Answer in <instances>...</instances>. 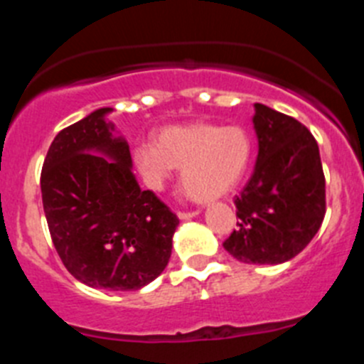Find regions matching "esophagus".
Segmentation results:
<instances>
[{
	"instance_id": "1",
	"label": "esophagus",
	"mask_w": 364,
	"mask_h": 364,
	"mask_svg": "<svg viewBox=\"0 0 364 364\" xmlns=\"http://www.w3.org/2000/svg\"><path fill=\"white\" fill-rule=\"evenodd\" d=\"M198 215V211H191V213H186V211H178L180 220H189V218H195Z\"/></svg>"
}]
</instances>
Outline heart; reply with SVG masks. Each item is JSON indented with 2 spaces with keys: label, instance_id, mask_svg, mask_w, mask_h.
<instances>
[{
  "label": "heart",
  "instance_id": "1",
  "mask_svg": "<svg viewBox=\"0 0 364 364\" xmlns=\"http://www.w3.org/2000/svg\"><path fill=\"white\" fill-rule=\"evenodd\" d=\"M252 159V140L237 125H171L153 144L133 149V162L144 184L160 191L180 169V184L197 202L224 197L239 184Z\"/></svg>",
  "mask_w": 364,
  "mask_h": 364
}]
</instances>
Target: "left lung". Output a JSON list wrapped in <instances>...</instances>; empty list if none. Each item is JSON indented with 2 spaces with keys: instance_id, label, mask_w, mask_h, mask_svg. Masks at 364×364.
<instances>
[{
  "instance_id": "8db88e82",
  "label": "left lung",
  "mask_w": 364,
  "mask_h": 364,
  "mask_svg": "<svg viewBox=\"0 0 364 364\" xmlns=\"http://www.w3.org/2000/svg\"><path fill=\"white\" fill-rule=\"evenodd\" d=\"M255 169L235 198L237 230L224 250L246 264H282L304 250L323 224L319 146L295 118L255 104Z\"/></svg>"
}]
</instances>
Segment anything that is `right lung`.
<instances>
[{
  "label": "right lung",
  "instance_id": "right-lung-1",
  "mask_svg": "<svg viewBox=\"0 0 364 364\" xmlns=\"http://www.w3.org/2000/svg\"><path fill=\"white\" fill-rule=\"evenodd\" d=\"M100 107L56 134L41 198L58 255L74 279L109 291L140 290L166 269L178 218L133 175L129 144Z\"/></svg>",
  "mask_w": 364,
  "mask_h": 364
}]
</instances>
